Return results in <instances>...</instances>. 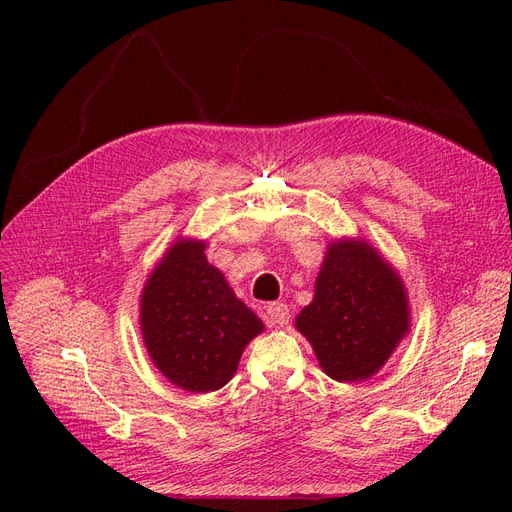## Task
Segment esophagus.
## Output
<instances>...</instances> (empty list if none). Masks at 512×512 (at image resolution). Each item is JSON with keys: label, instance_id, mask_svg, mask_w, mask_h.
I'll list each match as a JSON object with an SVG mask.
<instances>
[{"label": "esophagus", "instance_id": "34e87169", "mask_svg": "<svg viewBox=\"0 0 512 512\" xmlns=\"http://www.w3.org/2000/svg\"><path fill=\"white\" fill-rule=\"evenodd\" d=\"M267 320L269 324H277V327H284L290 320V309L286 303H269L267 305Z\"/></svg>", "mask_w": 512, "mask_h": 512}]
</instances>
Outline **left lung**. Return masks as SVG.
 <instances>
[{
  "label": "left lung",
  "mask_w": 512,
  "mask_h": 512,
  "mask_svg": "<svg viewBox=\"0 0 512 512\" xmlns=\"http://www.w3.org/2000/svg\"><path fill=\"white\" fill-rule=\"evenodd\" d=\"M399 275L365 241H337L316 280L314 301L297 316L320 367L339 382L376 374L408 333Z\"/></svg>",
  "instance_id": "left-lung-1"
}]
</instances>
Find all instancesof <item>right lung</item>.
Wrapping results in <instances>:
<instances>
[{
	"label": "right lung",
	"mask_w": 512,
	"mask_h": 512,
	"mask_svg": "<svg viewBox=\"0 0 512 512\" xmlns=\"http://www.w3.org/2000/svg\"><path fill=\"white\" fill-rule=\"evenodd\" d=\"M141 329L151 361L179 389L218 391L262 322L211 267L205 243L179 241L149 275Z\"/></svg>",
	"instance_id": "obj_1"
}]
</instances>
